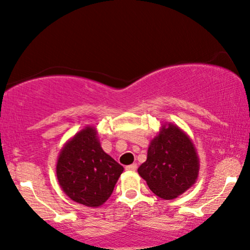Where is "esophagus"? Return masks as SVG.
I'll return each mask as SVG.
<instances>
[{
    "label": "esophagus",
    "instance_id": "obj_1",
    "mask_svg": "<svg viewBox=\"0 0 250 250\" xmlns=\"http://www.w3.org/2000/svg\"><path fill=\"white\" fill-rule=\"evenodd\" d=\"M125 170H128V171H135V170H137V165H136V164L129 165V166H127V167H125Z\"/></svg>",
    "mask_w": 250,
    "mask_h": 250
}]
</instances>
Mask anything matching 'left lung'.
I'll return each instance as SVG.
<instances>
[{
	"label": "left lung",
	"mask_w": 250,
	"mask_h": 250,
	"mask_svg": "<svg viewBox=\"0 0 250 250\" xmlns=\"http://www.w3.org/2000/svg\"><path fill=\"white\" fill-rule=\"evenodd\" d=\"M199 159L193 143L178 127L169 125L153 139L147 159L138 168L151 191L170 200L177 198L195 183Z\"/></svg>",
	"instance_id": "8db88e82"
}]
</instances>
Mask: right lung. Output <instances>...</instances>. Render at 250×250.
<instances>
[{
  "label": "right lung",
  "instance_id": "1",
  "mask_svg": "<svg viewBox=\"0 0 250 250\" xmlns=\"http://www.w3.org/2000/svg\"><path fill=\"white\" fill-rule=\"evenodd\" d=\"M123 167L103 151L94 128L76 134L62 149L57 178L62 191L88 207H98L111 197Z\"/></svg>",
  "mask_w": 250,
  "mask_h": 250
}]
</instances>
